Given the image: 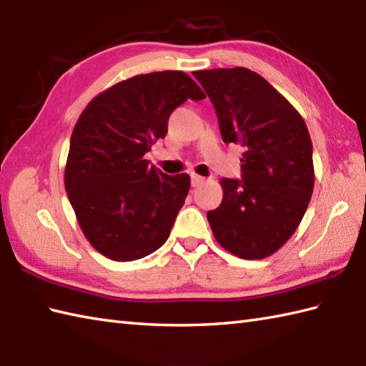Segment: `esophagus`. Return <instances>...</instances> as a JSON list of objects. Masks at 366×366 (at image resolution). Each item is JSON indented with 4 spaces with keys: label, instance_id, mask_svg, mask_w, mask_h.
<instances>
[{
    "label": "esophagus",
    "instance_id": "1",
    "mask_svg": "<svg viewBox=\"0 0 366 366\" xmlns=\"http://www.w3.org/2000/svg\"><path fill=\"white\" fill-rule=\"evenodd\" d=\"M202 183H205V178L200 177L197 174H192L191 175V184L194 186V188H197V186H200Z\"/></svg>",
    "mask_w": 366,
    "mask_h": 366
}]
</instances>
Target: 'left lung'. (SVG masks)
I'll use <instances>...</instances> for the list:
<instances>
[{
  "label": "left lung",
  "instance_id": "obj_1",
  "mask_svg": "<svg viewBox=\"0 0 366 366\" xmlns=\"http://www.w3.org/2000/svg\"><path fill=\"white\" fill-rule=\"evenodd\" d=\"M213 103L225 144L242 147L241 180L222 178L208 211L216 241L246 259L269 257L302 221L315 184L304 119L258 73L244 67L192 71Z\"/></svg>",
  "mask_w": 366,
  "mask_h": 366
}]
</instances>
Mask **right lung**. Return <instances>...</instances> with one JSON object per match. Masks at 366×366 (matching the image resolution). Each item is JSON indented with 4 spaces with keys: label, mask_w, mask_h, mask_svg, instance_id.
<instances>
[{
    "label": "right lung",
    "mask_w": 366,
    "mask_h": 366,
    "mask_svg": "<svg viewBox=\"0 0 366 366\" xmlns=\"http://www.w3.org/2000/svg\"><path fill=\"white\" fill-rule=\"evenodd\" d=\"M188 99H205L191 76L153 71L120 81L81 112L64 180L81 230L102 255L133 262L169 238L191 178L162 174L144 155Z\"/></svg>",
    "instance_id": "1"
}]
</instances>
